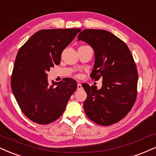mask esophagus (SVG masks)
<instances>
[{
    "instance_id": "esophagus-1",
    "label": "esophagus",
    "mask_w": 156,
    "mask_h": 156,
    "mask_svg": "<svg viewBox=\"0 0 156 156\" xmlns=\"http://www.w3.org/2000/svg\"><path fill=\"white\" fill-rule=\"evenodd\" d=\"M82 88V84H80V83H78V84H77V90H81Z\"/></svg>"
}]
</instances>
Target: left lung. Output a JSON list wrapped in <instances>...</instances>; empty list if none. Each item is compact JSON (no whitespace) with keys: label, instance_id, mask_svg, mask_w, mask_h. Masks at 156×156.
<instances>
[{"label":"left lung","instance_id":"8db88e82","mask_svg":"<svg viewBox=\"0 0 156 156\" xmlns=\"http://www.w3.org/2000/svg\"><path fill=\"white\" fill-rule=\"evenodd\" d=\"M78 40L90 44L95 51L92 79H103L101 90L82 84L87 93L84 110L90 120L110 126L126 116L137 95L138 72L133 56L124 42L103 30H84Z\"/></svg>","mask_w":156,"mask_h":156}]
</instances>
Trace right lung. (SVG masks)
<instances>
[{
    "instance_id": "obj_1",
    "label": "right lung",
    "mask_w": 156,
    "mask_h": 156,
    "mask_svg": "<svg viewBox=\"0 0 156 156\" xmlns=\"http://www.w3.org/2000/svg\"><path fill=\"white\" fill-rule=\"evenodd\" d=\"M80 29L40 30L17 53L11 87L22 113L39 124H48L64 112L77 87L74 80L65 78L49 85L47 72L61 62V53Z\"/></svg>"
}]
</instances>
